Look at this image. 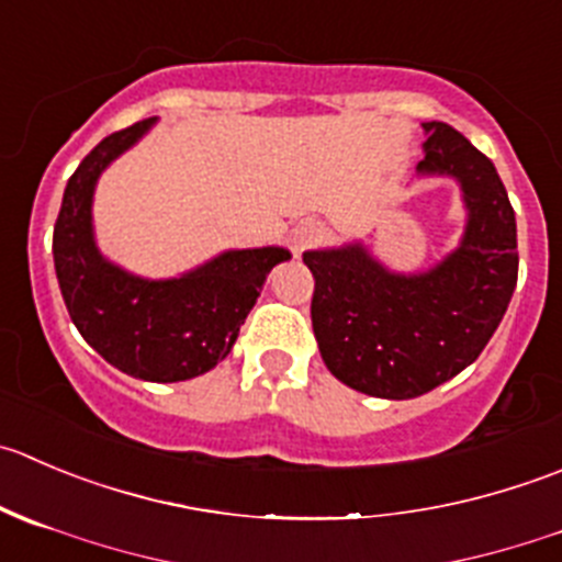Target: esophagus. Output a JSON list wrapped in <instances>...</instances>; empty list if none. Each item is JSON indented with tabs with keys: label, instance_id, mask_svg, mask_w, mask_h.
Instances as JSON below:
<instances>
[{
	"label": "esophagus",
	"instance_id": "1",
	"mask_svg": "<svg viewBox=\"0 0 562 562\" xmlns=\"http://www.w3.org/2000/svg\"><path fill=\"white\" fill-rule=\"evenodd\" d=\"M321 238H324V227H321L318 222H304V225H299L296 231H293L291 244H293V249H296V252H302V249L318 244Z\"/></svg>",
	"mask_w": 562,
	"mask_h": 562
}]
</instances>
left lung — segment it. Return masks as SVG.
Here are the masks:
<instances>
[{"label": "left lung", "instance_id": "8db88e82", "mask_svg": "<svg viewBox=\"0 0 562 562\" xmlns=\"http://www.w3.org/2000/svg\"><path fill=\"white\" fill-rule=\"evenodd\" d=\"M419 176L461 187V244L434 269L397 274L364 244L310 249L313 331L335 379L351 390L406 401L475 362L508 310L519 274L516 216L492 161L448 123H423Z\"/></svg>", "mask_w": 562, "mask_h": 562}]
</instances>
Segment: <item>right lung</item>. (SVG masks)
<instances>
[{
    "label": "right lung",
    "mask_w": 562,
    "mask_h": 562,
    "mask_svg": "<svg viewBox=\"0 0 562 562\" xmlns=\"http://www.w3.org/2000/svg\"><path fill=\"white\" fill-rule=\"evenodd\" d=\"M154 123L114 131L76 167L54 225V269L70 321L109 364L170 384L209 373L231 353L266 277L291 252L227 249L170 280H145L103 258L92 233V192L101 172Z\"/></svg>",
    "instance_id": "1"
}]
</instances>
